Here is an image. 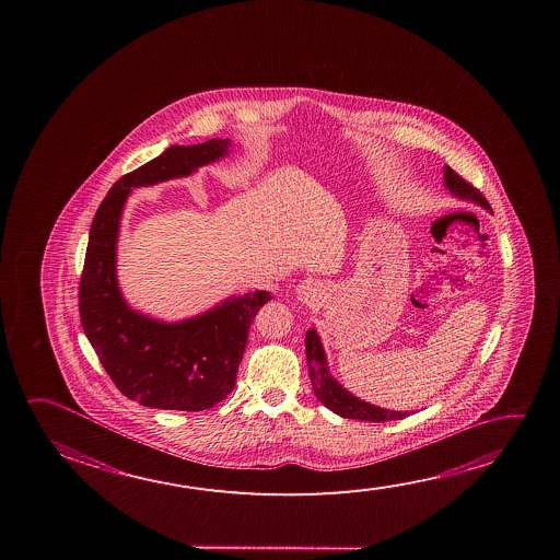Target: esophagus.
Wrapping results in <instances>:
<instances>
[{
  "mask_svg": "<svg viewBox=\"0 0 560 560\" xmlns=\"http://www.w3.org/2000/svg\"><path fill=\"white\" fill-rule=\"evenodd\" d=\"M296 299L303 304H316L322 299V284L316 279H304L296 287Z\"/></svg>",
  "mask_w": 560,
  "mask_h": 560,
  "instance_id": "esophagus-1",
  "label": "esophagus"
}]
</instances>
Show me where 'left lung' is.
I'll use <instances>...</instances> for the list:
<instances>
[{
    "label": "left lung",
    "instance_id": "8db88e82",
    "mask_svg": "<svg viewBox=\"0 0 560 560\" xmlns=\"http://www.w3.org/2000/svg\"><path fill=\"white\" fill-rule=\"evenodd\" d=\"M443 182L453 197H457L460 201L475 202L486 211L492 212V207L486 201L485 195L478 191L477 187L465 182L457 172H453L450 165L443 167ZM304 341H306V361H308V375H311L314 395L328 410L338 413L341 418L363 420V422H388V420H402L406 416H410V412L386 410L351 395L331 376L318 331L311 328L306 331Z\"/></svg>",
    "mask_w": 560,
    "mask_h": 560
}]
</instances>
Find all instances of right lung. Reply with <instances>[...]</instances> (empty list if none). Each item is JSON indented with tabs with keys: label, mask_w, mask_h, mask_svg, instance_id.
<instances>
[{
	"label": "right lung",
	"mask_w": 560,
	"mask_h": 560,
	"mask_svg": "<svg viewBox=\"0 0 560 560\" xmlns=\"http://www.w3.org/2000/svg\"><path fill=\"white\" fill-rule=\"evenodd\" d=\"M229 138L170 147L122 175L93 217L80 281V320L103 369L120 393L160 410L201 412L234 390L248 330L267 291L232 294L211 311L162 322L130 308L117 281V240L135 187L195 174L229 154Z\"/></svg>",
	"instance_id": "obj_1"
}]
</instances>
